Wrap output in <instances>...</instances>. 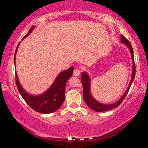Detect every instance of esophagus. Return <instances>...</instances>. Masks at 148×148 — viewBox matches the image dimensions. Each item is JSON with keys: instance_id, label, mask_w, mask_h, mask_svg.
Listing matches in <instances>:
<instances>
[{"instance_id": "1", "label": "esophagus", "mask_w": 148, "mask_h": 148, "mask_svg": "<svg viewBox=\"0 0 148 148\" xmlns=\"http://www.w3.org/2000/svg\"><path fill=\"white\" fill-rule=\"evenodd\" d=\"M81 73V71L79 69H75L73 71V75L75 76H79Z\"/></svg>"}]
</instances>
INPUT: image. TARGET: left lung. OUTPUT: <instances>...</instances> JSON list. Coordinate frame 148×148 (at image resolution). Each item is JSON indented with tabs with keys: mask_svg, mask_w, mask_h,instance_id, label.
<instances>
[{
	"mask_svg": "<svg viewBox=\"0 0 148 148\" xmlns=\"http://www.w3.org/2000/svg\"><path fill=\"white\" fill-rule=\"evenodd\" d=\"M121 42L123 44H125L126 45L128 46V48L130 50V52L131 53V56H132L133 58V75L132 77H131V81L130 82V84H129V88H127L126 92H125V94L123 95L120 100H119L118 102L116 103H114V104H101V103L98 102V101H96L95 99L93 98L92 95H91L90 93V77H89L88 75L86 73H82V77H81V80H82V83L83 85V89H84V99L85 102L88 106L90 107L91 109H92L93 110L96 111V112H104V111H107L109 110H111V109L115 108L116 107H118L119 105H120L122 102L124 100L125 97L128 94V92L129 90V88L132 84V83L134 80L135 75V62H134V56H133V50L132 48V46L130 42L128 41V40L124 36L121 35Z\"/></svg>",
	"mask_w": 148,
	"mask_h": 148,
	"instance_id": "8db88e82",
	"label": "left lung"
}]
</instances>
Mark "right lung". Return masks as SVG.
Returning a JSON list of instances; mask_svg holds the SVG:
<instances>
[{
    "instance_id": "add662e5",
    "label": "right lung",
    "mask_w": 148,
    "mask_h": 148,
    "mask_svg": "<svg viewBox=\"0 0 148 148\" xmlns=\"http://www.w3.org/2000/svg\"><path fill=\"white\" fill-rule=\"evenodd\" d=\"M34 27V26H32L28 33L23 38H25L26 36L29 35L33 30ZM19 45V43L18 44L15 52V56H14L15 63L16 52H17ZM73 72V66H71L69 69L63 71L62 73H60L56 77V80L54 81L53 84L52 85V86L49 88V90L46 91L43 94L38 96L29 95L21 88L19 80H18L17 74H15V83L18 91L22 98L33 110L40 113L49 114V113L54 112L57 110L64 102L66 83L69 79L72 76Z\"/></svg>"
}]
</instances>
